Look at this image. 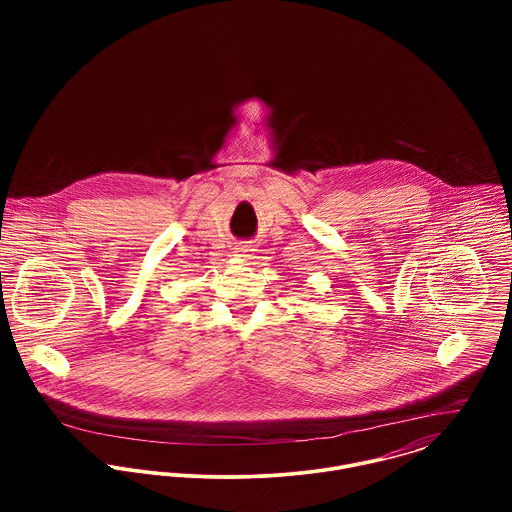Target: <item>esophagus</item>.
I'll return each mask as SVG.
<instances>
[{
	"label": "esophagus",
	"instance_id": "1",
	"mask_svg": "<svg viewBox=\"0 0 512 512\" xmlns=\"http://www.w3.org/2000/svg\"><path fill=\"white\" fill-rule=\"evenodd\" d=\"M234 250H236L240 256H248V254L252 252V248H250V246H238V248H234Z\"/></svg>",
	"mask_w": 512,
	"mask_h": 512
}]
</instances>
